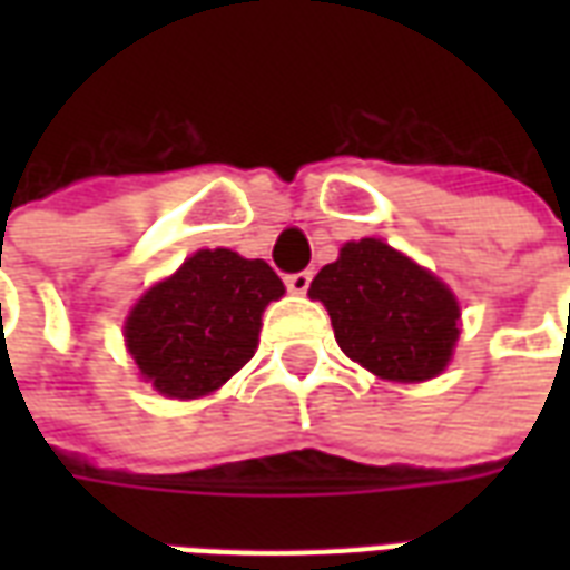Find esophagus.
<instances>
[{"mask_svg": "<svg viewBox=\"0 0 570 570\" xmlns=\"http://www.w3.org/2000/svg\"><path fill=\"white\" fill-rule=\"evenodd\" d=\"M311 286V272H296V274H286V289L289 293H296V296H305Z\"/></svg>", "mask_w": 570, "mask_h": 570, "instance_id": "obj_1", "label": "esophagus"}]
</instances>
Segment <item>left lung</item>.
Instances as JSON below:
<instances>
[{
	"instance_id": "obj_1",
	"label": "left lung",
	"mask_w": 570,
	"mask_h": 570,
	"mask_svg": "<svg viewBox=\"0 0 570 570\" xmlns=\"http://www.w3.org/2000/svg\"><path fill=\"white\" fill-rule=\"evenodd\" d=\"M335 342L387 382H428L445 370L458 342L452 289L375 237L351 240L311 281Z\"/></svg>"
}]
</instances>
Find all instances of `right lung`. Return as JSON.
<instances>
[{
  "instance_id": "1",
  "label": "right lung",
  "mask_w": 570,
  "mask_h": 570,
  "mask_svg": "<svg viewBox=\"0 0 570 570\" xmlns=\"http://www.w3.org/2000/svg\"><path fill=\"white\" fill-rule=\"evenodd\" d=\"M281 296L268 262L198 249L134 305L125 326L130 357L161 394H210L256 354L262 311Z\"/></svg>"
}]
</instances>
